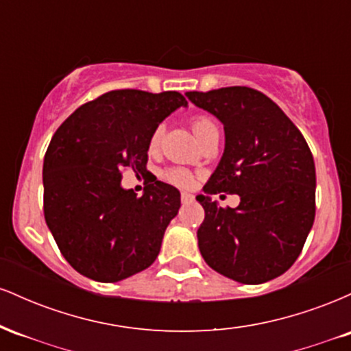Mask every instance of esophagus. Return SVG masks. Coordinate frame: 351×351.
I'll list each match as a JSON object with an SVG mask.
<instances>
[{
    "instance_id": "34e87169",
    "label": "esophagus",
    "mask_w": 351,
    "mask_h": 351,
    "mask_svg": "<svg viewBox=\"0 0 351 351\" xmlns=\"http://www.w3.org/2000/svg\"><path fill=\"white\" fill-rule=\"evenodd\" d=\"M181 201H183L184 204H188V203H193V201H195V196H193L191 193H186V191H183V193H181Z\"/></svg>"
}]
</instances>
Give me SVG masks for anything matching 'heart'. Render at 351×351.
Instances as JSON below:
<instances>
[{
	"mask_svg": "<svg viewBox=\"0 0 351 351\" xmlns=\"http://www.w3.org/2000/svg\"><path fill=\"white\" fill-rule=\"evenodd\" d=\"M191 127H193V132H195V135L198 136V140L203 138V136L206 135L209 130L217 128L216 123L204 115L195 117L191 122ZM162 134H163V127L160 125V127L156 128L152 135V140H150L152 150L158 148L160 140H162ZM165 180L170 181V183L175 184V186H181V188L191 186L193 184V175L188 170H184V168H171V170H168L167 173H165Z\"/></svg>",
	"mask_w": 351,
	"mask_h": 351,
	"instance_id": "obj_1",
	"label": "heart"
}]
</instances>
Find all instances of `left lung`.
I'll use <instances>...</instances> for the list:
<instances>
[{"label": "left lung", "instance_id": "8db88e82", "mask_svg": "<svg viewBox=\"0 0 351 351\" xmlns=\"http://www.w3.org/2000/svg\"><path fill=\"white\" fill-rule=\"evenodd\" d=\"M224 125V153L196 199L198 245L211 269L241 284L276 279L295 263L315 217V163L299 128L263 92L223 87L186 92ZM217 192L239 194L221 208Z\"/></svg>", "mask_w": 351, "mask_h": 351}]
</instances>
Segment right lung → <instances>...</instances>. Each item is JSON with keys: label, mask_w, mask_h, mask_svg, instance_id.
<instances>
[{"label": "right lung", "mask_w": 351, "mask_h": 351, "mask_svg": "<svg viewBox=\"0 0 351 351\" xmlns=\"http://www.w3.org/2000/svg\"><path fill=\"white\" fill-rule=\"evenodd\" d=\"M180 107L188 102L175 90H112L80 106L52 136L44 217L67 263L88 279L119 282L155 263L180 191L155 178L136 198L122 173L147 176L153 132Z\"/></svg>", "instance_id": "add662e5"}]
</instances>
